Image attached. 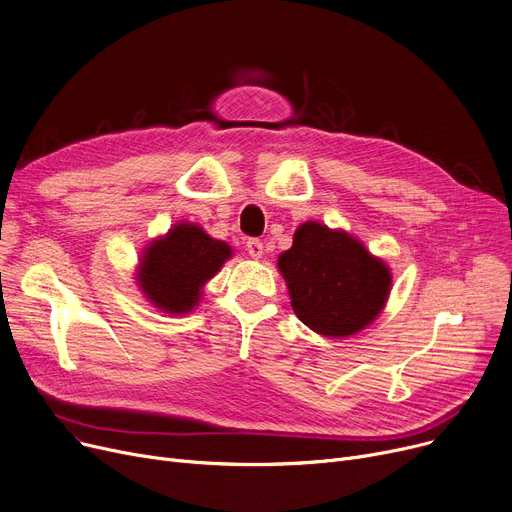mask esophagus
Wrapping results in <instances>:
<instances>
[{"mask_svg":"<svg viewBox=\"0 0 512 512\" xmlns=\"http://www.w3.org/2000/svg\"><path fill=\"white\" fill-rule=\"evenodd\" d=\"M247 251L253 259H259L263 255V242L259 238H249L247 240Z\"/></svg>","mask_w":512,"mask_h":512,"instance_id":"obj_1","label":"esophagus"}]
</instances>
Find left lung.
<instances>
[{
    "mask_svg": "<svg viewBox=\"0 0 512 512\" xmlns=\"http://www.w3.org/2000/svg\"><path fill=\"white\" fill-rule=\"evenodd\" d=\"M290 305L313 332L344 338L378 317L390 292V270L342 230L305 222L278 259Z\"/></svg>",
    "mask_w": 512,
    "mask_h": 512,
    "instance_id": "left-lung-1",
    "label": "left lung"
}]
</instances>
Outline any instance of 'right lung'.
Segmentation results:
<instances>
[{
  "mask_svg": "<svg viewBox=\"0 0 512 512\" xmlns=\"http://www.w3.org/2000/svg\"><path fill=\"white\" fill-rule=\"evenodd\" d=\"M232 249L195 224H178L145 251L139 282L147 299L168 313L191 311L203 284L215 276Z\"/></svg>",
  "mask_w": 512,
  "mask_h": 512,
  "instance_id": "right-lung-1",
  "label": "right lung"
}]
</instances>
